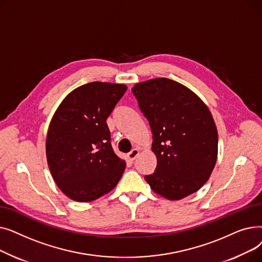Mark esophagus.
Instances as JSON below:
<instances>
[{
    "instance_id": "obj_1",
    "label": "esophagus",
    "mask_w": 262,
    "mask_h": 262,
    "mask_svg": "<svg viewBox=\"0 0 262 262\" xmlns=\"http://www.w3.org/2000/svg\"><path fill=\"white\" fill-rule=\"evenodd\" d=\"M138 155H139V150L137 149V148H134V149H132L130 152L127 154V159H128L129 161H134Z\"/></svg>"
}]
</instances>
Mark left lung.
<instances>
[{
	"mask_svg": "<svg viewBox=\"0 0 262 262\" xmlns=\"http://www.w3.org/2000/svg\"><path fill=\"white\" fill-rule=\"evenodd\" d=\"M153 134L156 170L145 175L155 193L171 201L200 190L217 158V130L208 107L186 86L169 78L132 89Z\"/></svg>",
	"mask_w": 262,
	"mask_h": 262,
	"instance_id": "obj_1",
	"label": "left lung"
}]
</instances>
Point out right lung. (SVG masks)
Masks as SVG:
<instances>
[{"mask_svg": "<svg viewBox=\"0 0 262 262\" xmlns=\"http://www.w3.org/2000/svg\"><path fill=\"white\" fill-rule=\"evenodd\" d=\"M127 87L92 81L69 93L55 112L47 136L53 180L76 202H91L112 191L125 170L110 143L106 120Z\"/></svg>", "mask_w": 262, "mask_h": 262, "instance_id": "obj_1", "label": "right lung"}]
</instances>
